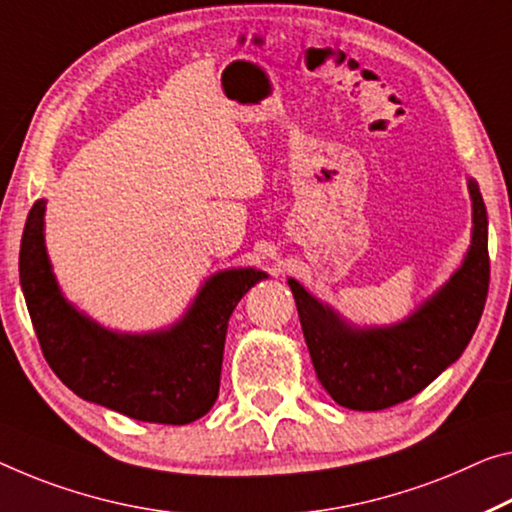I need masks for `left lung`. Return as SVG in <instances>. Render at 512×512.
<instances>
[{
    "instance_id": "1",
    "label": "left lung",
    "mask_w": 512,
    "mask_h": 512,
    "mask_svg": "<svg viewBox=\"0 0 512 512\" xmlns=\"http://www.w3.org/2000/svg\"><path fill=\"white\" fill-rule=\"evenodd\" d=\"M469 192L474 235L465 265L403 325L350 332L300 283L288 279L313 368L338 405L359 412L387 410L426 389L465 352L490 288L487 212L474 180Z\"/></svg>"
}]
</instances>
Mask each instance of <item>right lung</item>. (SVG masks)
I'll use <instances>...</instances> for the list:
<instances>
[{"label":"right lung","mask_w":512,"mask_h":512,"mask_svg":"<svg viewBox=\"0 0 512 512\" xmlns=\"http://www.w3.org/2000/svg\"><path fill=\"white\" fill-rule=\"evenodd\" d=\"M43 212L45 201L29 210L20 242V283L54 375L80 398L130 419L167 426L201 419L219 393L231 313L265 274L219 272L174 329L119 336L80 316L61 297L43 245Z\"/></svg>","instance_id":"add662e5"}]
</instances>
